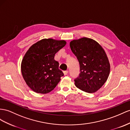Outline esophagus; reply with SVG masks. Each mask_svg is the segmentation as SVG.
<instances>
[{
	"label": "esophagus",
	"instance_id": "1",
	"mask_svg": "<svg viewBox=\"0 0 130 130\" xmlns=\"http://www.w3.org/2000/svg\"><path fill=\"white\" fill-rule=\"evenodd\" d=\"M63 73H64V75H66L68 74V71H63Z\"/></svg>",
	"mask_w": 130,
	"mask_h": 130
}]
</instances>
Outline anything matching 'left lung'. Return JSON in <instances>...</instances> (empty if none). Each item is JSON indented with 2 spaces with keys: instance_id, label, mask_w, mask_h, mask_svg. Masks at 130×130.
Wrapping results in <instances>:
<instances>
[{
  "instance_id": "8db88e82",
  "label": "left lung",
  "mask_w": 130,
  "mask_h": 130,
  "mask_svg": "<svg viewBox=\"0 0 130 130\" xmlns=\"http://www.w3.org/2000/svg\"><path fill=\"white\" fill-rule=\"evenodd\" d=\"M70 46L80 66L79 77L74 80L76 87L89 93L97 92L107 80L110 70L104 49L94 39L86 37L72 40Z\"/></svg>"
}]
</instances>
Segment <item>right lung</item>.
Here are the masks:
<instances>
[{
    "label": "right lung",
    "mask_w": 130,
    "mask_h": 130,
    "mask_svg": "<svg viewBox=\"0 0 130 130\" xmlns=\"http://www.w3.org/2000/svg\"><path fill=\"white\" fill-rule=\"evenodd\" d=\"M64 40L42 39L30 46L22 59L21 73L26 84L38 93L46 94L55 88L64 76L55 54L66 45Z\"/></svg>",
    "instance_id": "add662e5"
}]
</instances>
